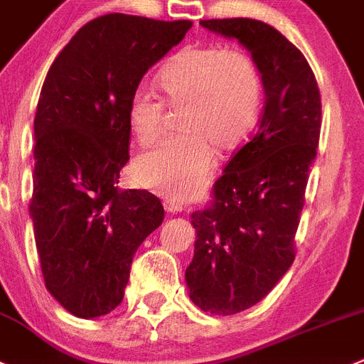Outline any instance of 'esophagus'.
Listing matches in <instances>:
<instances>
[{
	"label": "esophagus",
	"mask_w": 364,
	"mask_h": 364,
	"mask_svg": "<svg viewBox=\"0 0 364 364\" xmlns=\"http://www.w3.org/2000/svg\"><path fill=\"white\" fill-rule=\"evenodd\" d=\"M164 209H166V213L175 214V213H182V209H184V207H182V203H180L178 200L168 198V200H164Z\"/></svg>",
	"instance_id": "1"
}]
</instances>
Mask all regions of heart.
<instances>
[{
	"label": "heart",
	"instance_id": "heart-1",
	"mask_svg": "<svg viewBox=\"0 0 364 364\" xmlns=\"http://www.w3.org/2000/svg\"><path fill=\"white\" fill-rule=\"evenodd\" d=\"M166 103L184 107L180 128L136 162L143 188L171 198H191L205 184L218 148H234L252 132L262 105V76L248 53L221 46H188L173 55L157 75ZM164 105L146 87L128 100V127L139 143L157 139Z\"/></svg>",
	"mask_w": 364,
	"mask_h": 364
}]
</instances>
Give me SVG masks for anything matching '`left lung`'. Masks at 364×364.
<instances>
[{
    "instance_id": "obj_1",
    "label": "left lung",
    "mask_w": 364,
    "mask_h": 364,
    "mask_svg": "<svg viewBox=\"0 0 364 364\" xmlns=\"http://www.w3.org/2000/svg\"><path fill=\"white\" fill-rule=\"evenodd\" d=\"M200 24L252 55L266 96L257 130L214 184L213 205L191 214L196 241L186 269L189 299L205 313L228 316L264 299L295 261L321 100L302 51L272 24L247 17Z\"/></svg>"
}]
</instances>
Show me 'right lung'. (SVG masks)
I'll return each mask as SVG.
<instances>
[{"mask_svg": "<svg viewBox=\"0 0 364 364\" xmlns=\"http://www.w3.org/2000/svg\"><path fill=\"white\" fill-rule=\"evenodd\" d=\"M191 26L96 17L65 44L41 89L30 218L46 289L78 318L119 306L134 254L164 220L157 196L116 184L130 159V95Z\"/></svg>", "mask_w": 364, "mask_h": 364, "instance_id": "1", "label": "right lung"}]
</instances>
